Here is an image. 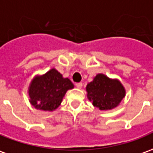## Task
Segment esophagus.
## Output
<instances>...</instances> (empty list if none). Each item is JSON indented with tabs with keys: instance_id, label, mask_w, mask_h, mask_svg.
<instances>
[{
	"instance_id": "obj_1",
	"label": "esophagus",
	"mask_w": 153,
	"mask_h": 153,
	"mask_svg": "<svg viewBox=\"0 0 153 153\" xmlns=\"http://www.w3.org/2000/svg\"><path fill=\"white\" fill-rule=\"evenodd\" d=\"M76 87H77V88H79V89H81V88L82 87V82L76 83Z\"/></svg>"
}]
</instances>
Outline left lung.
Wrapping results in <instances>:
<instances>
[{
  "label": "left lung",
  "instance_id": "left-lung-1",
  "mask_svg": "<svg viewBox=\"0 0 153 153\" xmlns=\"http://www.w3.org/2000/svg\"><path fill=\"white\" fill-rule=\"evenodd\" d=\"M87 98L100 110H111L118 106L126 95V90L117 79L97 74L86 87Z\"/></svg>",
  "mask_w": 153,
  "mask_h": 153
}]
</instances>
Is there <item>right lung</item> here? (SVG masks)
Masks as SVG:
<instances>
[{
  "instance_id": "obj_1",
  "label": "right lung",
  "mask_w": 153,
  "mask_h": 153,
  "mask_svg": "<svg viewBox=\"0 0 153 153\" xmlns=\"http://www.w3.org/2000/svg\"><path fill=\"white\" fill-rule=\"evenodd\" d=\"M74 87L70 79L64 78L55 68L32 79L28 94L30 102L37 110H56L61 105L66 92Z\"/></svg>"
}]
</instances>
